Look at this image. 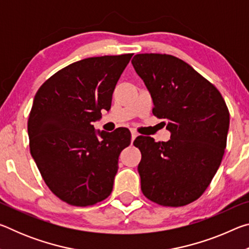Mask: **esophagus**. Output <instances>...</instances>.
I'll return each mask as SVG.
<instances>
[{
  "label": "esophagus",
  "mask_w": 249,
  "mask_h": 249,
  "mask_svg": "<svg viewBox=\"0 0 249 249\" xmlns=\"http://www.w3.org/2000/svg\"><path fill=\"white\" fill-rule=\"evenodd\" d=\"M130 134H132V142H134L135 138L137 137V132L135 129H130Z\"/></svg>",
  "instance_id": "1"
}]
</instances>
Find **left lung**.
Segmentation results:
<instances>
[{
  "instance_id": "1",
  "label": "left lung",
  "mask_w": 249,
  "mask_h": 249,
  "mask_svg": "<svg viewBox=\"0 0 249 249\" xmlns=\"http://www.w3.org/2000/svg\"><path fill=\"white\" fill-rule=\"evenodd\" d=\"M132 65L148 89L153 113L163 119L168 142L138 136L144 196L163 206H182L202 196L221 165L230 113L215 87L171 54L138 53Z\"/></svg>"
}]
</instances>
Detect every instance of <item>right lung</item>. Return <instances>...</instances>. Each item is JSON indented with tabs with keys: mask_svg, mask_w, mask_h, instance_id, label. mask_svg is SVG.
<instances>
[{
	"mask_svg": "<svg viewBox=\"0 0 249 249\" xmlns=\"http://www.w3.org/2000/svg\"><path fill=\"white\" fill-rule=\"evenodd\" d=\"M133 53L82 59L50 77L37 91L28 119L29 148L46 184L75 206L111 195L119 156L130 132L94 129Z\"/></svg>",
	"mask_w": 249,
	"mask_h": 249,
	"instance_id": "1",
	"label": "right lung"
}]
</instances>
